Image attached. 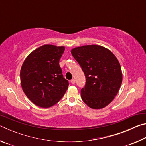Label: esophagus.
Segmentation results:
<instances>
[{"instance_id": "1", "label": "esophagus", "mask_w": 146, "mask_h": 146, "mask_svg": "<svg viewBox=\"0 0 146 146\" xmlns=\"http://www.w3.org/2000/svg\"><path fill=\"white\" fill-rule=\"evenodd\" d=\"M71 83L73 84H75V79H74V78L71 79Z\"/></svg>"}]
</instances>
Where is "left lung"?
I'll return each mask as SVG.
<instances>
[{
  "label": "left lung",
  "instance_id": "obj_1",
  "mask_svg": "<svg viewBox=\"0 0 146 146\" xmlns=\"http://www.w3.org/2000/svg\"><path fill=\"white\" fill-rule=\"evenodd\" d=\"M71 52L86 76L82 100L95 110L106 107L117 95L122 82L119 62L111 51L98 45L77 47Z\"/></svg>",
  "mask_w": 146,
  "mask_h": 146
}]
</instances>
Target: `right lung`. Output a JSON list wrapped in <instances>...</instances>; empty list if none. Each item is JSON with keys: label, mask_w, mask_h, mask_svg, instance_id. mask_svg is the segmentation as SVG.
Returning <instances> with one entry per match:
<instances>
[{"label": "right lung", "mask_w": 146, "mask_h": 146, "mask_svg": "<svg viewBox=\"0 0 146 146\" xmlns=\"http://www.w3.org/2000/svg\"><path fill=\"white\" fill-rule=\"evenodd\" d=\"M63 46L44 45L36 49L24 60L21 70L22 88L29 100L39 107H51L68 90L59 60Z\"/></svg>", "instance_id": "right-lung-1"}]
</instances>
